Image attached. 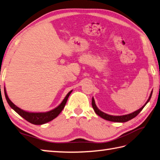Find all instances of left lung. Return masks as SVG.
I'll use <instances>...</instances> for the list:
<instances>
[{
    "label": "left lung",
    "instance_id": "8db88e82",
    "mask_svg": "<svg viewBox=\"0 0 160 160\" xmlns=\"http://www.w3.org/2000/svg\"><path fill=\"white\" fill-rule=\"evenodd\" d=\"M152 91L151 92V94L150 95L149 98L147 101V102L145 103V105L143 107H142V108H141L140 109H138V110H136V111H135V112H133L132 113H130V114H128V115H125L113 116V115H108V114H106V113H104L103 112L101 111L99 109H98L97 106H96L94 98H92V108H93V109L94 110L95 112L97 113V114L98 116H100L101 118H102L103 119H105V120H108V121L115 122H127V121H129L130 120H132V119H133V118H134L136 116H137L138 115V113L140 112L142 110H143V108H144L145 106H146L147 103L150 101L151 97H152Z\"/></svg>",
    "mask_w": 160,
    "mask_h": 160
}]
</instances>
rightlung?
Returning <instances> with one entry per match:
<instances>
[{"label": "right lung", "mask_w": 160, "mask_h": 160, "mask_svg": "<svg viewBox=\"0 0 160 160\" xmlns=\"http://www.w3.org/2000/svg\"><path fill=\"white\" fill-rule=\"evenodd\" d=\"M4 92H5V98H6V100L8 101V104H9L11 108H12L14 111L18 113L21 117L25 119L27 121L29 122L31 124H42L47 123L48 122H50L52 120H54L55 118H57V116L59 115V113L62 111V110L63 109V108H64L69 95H70L71 93L72 92V90L68 93V94L66 95V97L64 98V99L63 100L62 103H61L59 106L57 107V108H54V110H50V111L47 112H29L24 111V110L20 109L19 108H18V107L16 106L10 100V98H8L5 89H4Z\"/></svg>", "instance_id": "1"}]
</instances>
